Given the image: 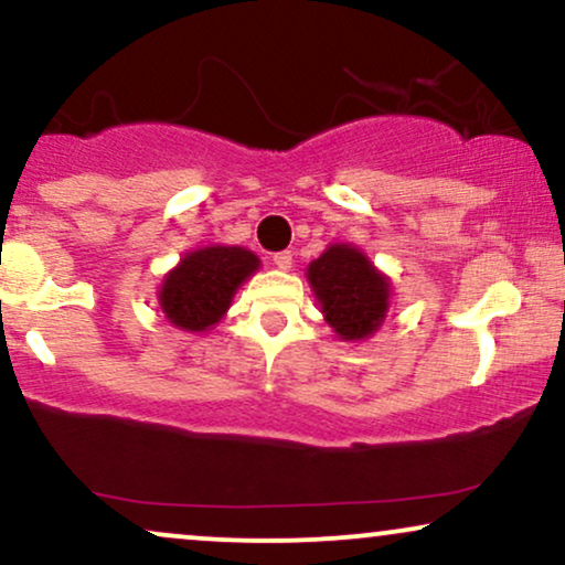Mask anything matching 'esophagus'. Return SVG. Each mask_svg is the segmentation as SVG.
I'll return each instance as SVG.
<instances>
[{
	"label": "esophagus",
	"instance_id": "1",
	"mask_svg": "<svg viewBox=\"0 0 565 565\" xmlns=\"http://www.w3.org/2000/svg\"><path fill=\"white\" fill-rule=\"evenodd\" d=\"M274 265L278 270H289L291 268V253H289V249H284V253H276Z\"/></svg>",
	"mask_w": 565,
	"mask_h": 565
}]
</instances>
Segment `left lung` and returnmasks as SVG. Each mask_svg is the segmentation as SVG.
Listing matches in <instances>:
<instances>
[{"label":"left lung","instance_id":"8db88e82","mask_svg":"<svg viewBox=\"0 0 565 565\" xmlns=\"http://www.w3.org/2000/svg\"><path fill=\"white\" fill-rule=\"evenodd\" d=\"M308 284L323 321L344 342H363L382 329L392 281L355 244L334 242L308 265Z\"/></svg>","mask_w":565,"mask_h":565}]
</instances>
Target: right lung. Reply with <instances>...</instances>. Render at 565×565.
<instances>
[{"label": "right lung", "instance_id": "add662e5", "mask_svg": "<svg viewBox=\"0 0 565 565\" xmlns=\"http://www.w3.org/2000/svg\"><path fill=\"white\" fill-rule=\"evenodd\" d=\"M260 268V257L236 244H210L189 249L162 278L160 310L175 329L207 331L226 316L236 289Z\"/></svg>", "mask_w": 565, "mask_h": 565}]
</instances>
